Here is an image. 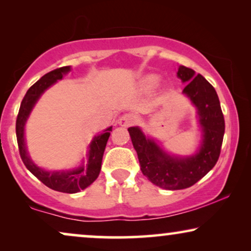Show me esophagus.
Returning a JSON list of instances; mask_svg holds the SVG:
<instances>
[{
    "label": "esophagus",
    "mask_w": 251,
    "mask_h": 251,
    "mask_svg": "<svg viewBox=\"0 0 251 251\" xmlns=\"http://www.w3.org/2000/svg\"><path fill=\"white\" fill-rule=\"evenodd\" d=\"M136 116L131 114V113H126V114L122 115L121 119L119 120V125L122 126H130L136 123Z\"/></svg>",
    "instance_id": "34e87169"
}]
</instances>
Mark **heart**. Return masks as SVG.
I'll use <instances>...</instances> for the list:
<instances>
[{"mask_svg": "<svg viewBox=\"0 0 251 251\" xmlns=\"http://www.w3.org/2000/svg\"><path fill=\"white\" fill-rule=\"evenodd\" d=\"M157 82H159V77L154 76V75H151V76L145 78V84L147 87H154Z\"/></svg>", "mask_w": 251, "mask_h": 251, "instance_id": "heart-1", "label": "heart"}]
</instances>
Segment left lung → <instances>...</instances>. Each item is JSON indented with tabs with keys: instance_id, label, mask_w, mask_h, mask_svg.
<instances>
[{
	"instance_id": "obj_1",
	"label": "left lung",
	"mask_w": 251,
	"mask_h": 251,
	"mask_svg": "<svg viewBox=\"0 0 251 251\" xmlns=\"http://www.w3.org/2000/svg\"><path fill=\"white\" fill-rule=\"evenodd\" d=\"M177 76L187 82L183 94L198 109L202 128L198 152L185 157L169 155L153 139L147 138L138 126L128 129L144 176L156 186L171 191L191 187L215 167L225 132L224 115L215 88L188 67L179 66Z\"/></svg>"
}]
</instances>
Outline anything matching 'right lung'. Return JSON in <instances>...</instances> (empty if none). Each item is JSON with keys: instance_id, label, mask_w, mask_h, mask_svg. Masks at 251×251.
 I'll use <instances>...</instances> for the list:
<instances>
[{"instance_id": "right-lung-1", "label": "right lung", "mask_w": 251, "mask_h": 251, "mask_svg": "<svg viewBox=\"0 0 251 251\" xmlns=\"http://www.w3.org/2000/svg\"><path fill=\"white\" fill-rule=\"evenodd\" d=\"M71 71V66H64L57 70H53L43 75L39 81L35 82L28 90H27L25 97H24L22 104H20L19 113L17 116L16 122V135L17 142H18L19 153L24 164L27 169L35 176L37 179L51 190L63 192V193H77L81 190L87 188L97 179L101 169V160L104 155V151L107 144L108 137L111 135L112 126L105 129L104 132L96 136L90 145H89L88 162L84 166L74 170L68 171H47L42 168L37 167L35 163L30 160L27 153L25 144V123L32 112L34 105L39 100L41 95L47 90L48 88L56 83L58 80H61L65 74Z\"/></svg>"}]
</instances>
